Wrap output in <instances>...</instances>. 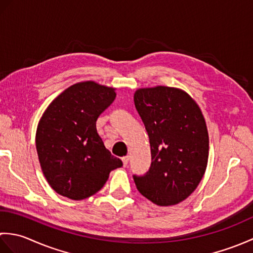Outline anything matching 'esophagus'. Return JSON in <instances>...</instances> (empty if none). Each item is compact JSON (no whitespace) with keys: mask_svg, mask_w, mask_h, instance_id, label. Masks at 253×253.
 I'll return each instance as SVG.
<instances>
[{"mask_svg":"<svg viewBox=\"0 0 253 253\" xmlns=\"http://www.w3.org/2000/svg\"><path fill=\"white\" fill-rule=\"evenodd\" d=\"M122 161H123L124 166H126V165L128 164V161H129V155H126V157H123V158H122Z\"/></svg>","mask_w":253,"mask_h":253,"instance_id":"esophagus-1","label":"esophagus"}]
</instances>
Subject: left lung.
<instances>
[{
	"label": "left lung",
	"instance_id": "left-lung-1",
	"mask_svg": "<svg viewBox=\"0 0 253 253\" xmlns=\"http://www.w3.org/2000/svg\"><path fill=\"white\" fill-rule=\"evenodd\" d=\"M133 102L148 132L152 161L146 174L132 176L136 187L158 206H174L195 191L206 171V121L196 102L176 88L139 89Z\"/></svg>",
	"mask_w": 253,
	"mask_h": 253
}]
</instances>
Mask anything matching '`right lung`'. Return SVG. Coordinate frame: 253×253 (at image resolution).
I'll return each mask as SVG.
<instances>
[{"instance_id":"obj_1","label":"right lung","mask_w":253,"mask_h":253,"mask_svg":"<svg viewBox=\"0 0 253 253\" xmlns=\"http://www.w3.org/2000/svg\"><path fill=\"white\" fill-rule=\"evenodd\" d=\"M115 89L93 82L75 84L47 106L36 147L42 171L58 195L83 200L104 186L123 162L104 147L95 122L114 101Z\"/></svg>"}]
</instances>
